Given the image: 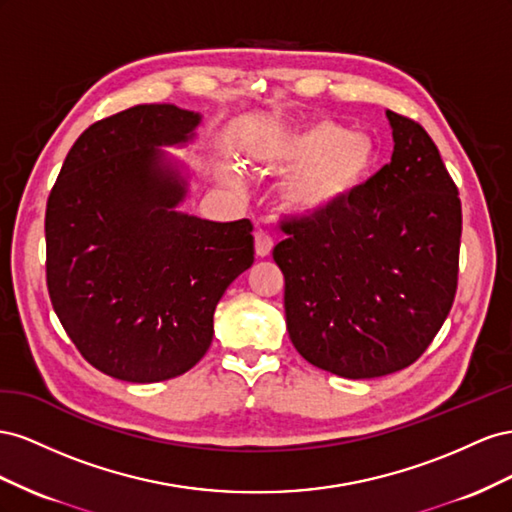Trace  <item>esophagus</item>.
<instances>
[{"label":"esophagus","instance_id":"esophagus-1","mask_svg":"<svg viewBox=\"0 0 512 512\" xmlns=\"http://www.w3.org/2000/svg\"><path fill=\"white\" fill-rule=\"evenodd\" d=\"M272 246H274V242L270 238V233L259 229L255 233V255L257 257H268L272 253Z\"/></svg>","mask_w":512,"mask_h":512}]
</instances>
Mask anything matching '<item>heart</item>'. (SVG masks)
I'll use <instances>...</instances> for the list:
<instances>
[{"mask_svg": "<svg viewBox=\"0 0 512 512\" xmlns=\"http://www.w3.org/2000/svg\"><path fill=\"white\" fill-rule=\"evenodd\" d=\"M289 169L281 184L285 210L300 221H321L345 208L371 180L377 150L369 137L337 122L319 120L276 135L264 150Z\"/></svg>", "mask_w": 512, "mask_h": 512, "instance_id": "1", "label": "heart"}]
</instances>
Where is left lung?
I'll use <instances>...</instances> for the list:
<instances>
[{"label": "left lung", "instance_id": "left-lung-1", "mask_svg": "<svg viewBox=\"0 0 512 512\" xmlns=\"http://www.w3.org/2000/svg\"><path fill=\"white\" fill-rule=\"evenodd\" d=\"M390 163L345 208L285 223L274 246L285 274L289 339L313 367L347 379L416 362L457 291L461 201L427 130L386 111Z\"/></svg>", "mask_w": 512, "mask_h": 512}]
</instances>
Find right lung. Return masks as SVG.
I'll use <instances>...</instances> for the list:
<instances>
[{"instance_id": "right-lung-1", "label": "right lung", "mask_w": 512, "mask_h": 512, "mask_svg": "<svg viewBox=\"0 0 512 512\" xmlns=\"http://www.w3.org/2000/svg\"><path fill=\"white\" fill-rule=\"evenodd\" d=\"M201 113L137 105L72 145L47 201V287L81 356L122 382L193 369L214 309L253 266L248 218L214 223L180 210L188 173L163 148L197 137Z\"/></svg>"}]
</instances>
